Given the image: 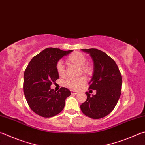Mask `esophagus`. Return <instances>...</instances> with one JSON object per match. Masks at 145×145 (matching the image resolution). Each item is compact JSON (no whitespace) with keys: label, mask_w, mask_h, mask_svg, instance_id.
Instances as JSON below:
<instances>
[{"label":"esophagus","mask_w":145,"mask_h":145,"mask_svg":"<svg viewBox=\"0 0 145 145\" xmlns=\"http://www.w3.org/2000/svg\"><path fill=\"white\" fill-rule=\"evenodd\" d=\"M71 94L76 95V94H78L79 92L78 91H73V90H71Z\"/></svg>","instance_id":"1"}]
</instances>
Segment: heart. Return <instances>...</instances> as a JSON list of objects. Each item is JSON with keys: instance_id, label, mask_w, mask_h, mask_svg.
<instances>
[{"instance_id": "1", "label": "heart", "mask_w": 145, "mask_h": 145, "mask_svg": "<svg viewBox=\"0 0 145 145\" xmlns=\"http://www.w3.org/2000/svg\"><path fill=\"white\" fill-rule=\"evenodd\" d=\"M86 57L81 52L75 51L69 54L65 59L67 64L69 65H75L79 67V72L83 73L86 76H91L93 71L92 65L87 63ZM56 70L57 74L61 77L65 75V69L64 65L61 62H58L56 65ZM86 78L81 76L76 79H68L65 81L64 84L68 88L71 89H78L81 88L86 83Z\"/></svg>"}]
</instances>
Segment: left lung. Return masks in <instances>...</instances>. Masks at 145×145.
<instances>
[{"instance_id": "1", "label": "left lung", "mask_w": 145, "mask_h": 145, "mask_svg": "<svg viewBox=\"0 0 145 145\" xmlns=\"http://www.w3.org/2000/svg\"><path fill=\"white\" fill-rule=\"evenodd\" d=\"M82 50L89 54L93 61V74L89 89L96 90L97 94L90 97L86 92L87 99L81 105V110L90 118H103L114 110L121 96V74L116 62L102 50L97 48Z\"/></svg>"}]
</instances>
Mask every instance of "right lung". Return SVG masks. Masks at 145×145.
<instances>
[{"label":"right lung","mask_w":145,"mask_h":145,"mask_svg":"<svg viewBox=\"0 0 145 145\" xmlns=\"http://www.w3.org/2000/svg\"><path fill=\"white\" fill-rule=\"evenodd\" d=\"M47 48L33 57L24 73L23 91L30 108L43 117L56 116L63 110L71 91L64 87L59 91L50 89L59 78L56 65L59 59L72 52Z\"/></svg>","instance_id":"right-lung-1"}]
</instances>
